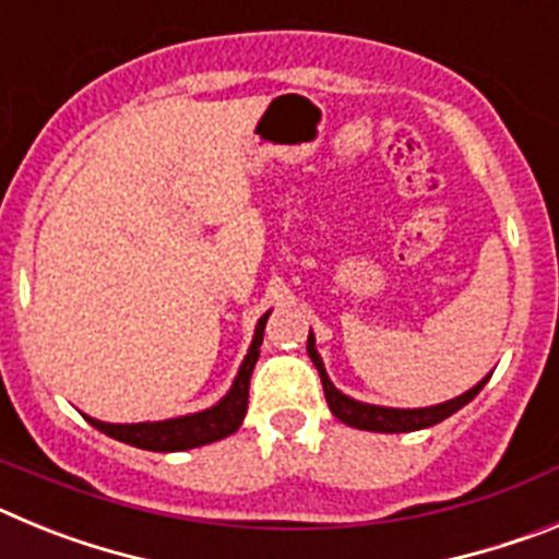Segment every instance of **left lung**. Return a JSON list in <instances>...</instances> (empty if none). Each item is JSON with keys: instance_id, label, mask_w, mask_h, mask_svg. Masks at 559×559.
Wrapping results in <instances>:
<instances>
[{"instance_id": "left-lung-1", "label": "left lung", "mask_w": 559, "mask_h": 559, "mask_svg": "<svg viewBox=\"0 0 559 559\" xmlns=\"http://www.w3.org/2000/svg\"><path fill=\"white\" fill-rule=\"evenodd\" d=\"M308 355L313 360V367L319 369V378H322L324 386V397H328V406L335 417L344 423V426L360 428V431H378V433H408V431H419V428H431L442 419H448L451 414H456L459 408L467 406L473 397L484 389V383L490 380L481 378L473 389H467L459 397L445 400V403H437V406H426V408H392V406H374V403H360V400L349 397L341 389H335V383L330 380L328 369H324V360L316 349V335L310 330L308 335Z\"/></svg>"}]
</instances>
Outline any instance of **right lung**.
<instances>
[{"mask_svg": "<svg viewBox=\"0 0 559 559\" xmlns=\"http://www.w3.org/2000/svg\"><path fill=\"white\" fill-rule=\"evenodd\" d=\"M269 316L271 310L257 319L249 353H246L243 364L237 369L229 392H226L215 406L195 414H181V417L156 419V423H103V419L95 417L86 419L97 428V431L117 439V442H126V445L156 453L190 451V448L210 445V442H218V439L229 437V433H235L237 428L243 426L246 408H249V380L251 372H254L257 358H260V344H263Z\"/></svg>", "mask_w": 559, "mask_h": 559, "instance_id": "1", "label": "right lung"}]
</instances>
